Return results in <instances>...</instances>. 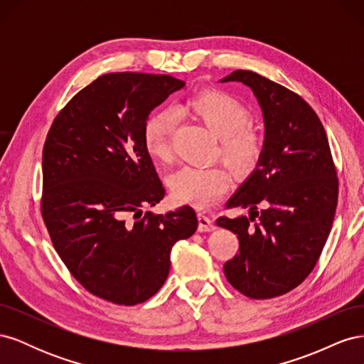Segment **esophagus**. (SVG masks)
Here are the masks:
<instances>
[{"label": "esophagus", "instance_id": "obj_1", "mask_svg": "<svg viewBox=\"0 0 364 364\" xmlns=\"http://www.w3.org/2000/svg\"><path fill=\"white\" fill-rule=\"evenodd\" d=\"M197 218H199V230H200V232H209V230L215 229L214 220L209 215H205V214L200 213L199 215H197Z\"/></svg>", "mask_w": 364, "mask_h": 364}]
</instances>
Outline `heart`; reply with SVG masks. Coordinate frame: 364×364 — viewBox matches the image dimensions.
I'll return each instance as SVG.
<instances>
[{
  "instance_id": "b5f03b06",
  "label": "heart",
  "mask_w": 364,
  "mask_h": 364,
  "mask_svg": "<svg viewBox=\"0 0 364 364\" xmlns=\"http://www.w3.org/2000/svg\"><path fill=\"white\" fill-rule=\"evenodd\" d=\"M215 134L220 139V155L237 174H247L257 167L264 136L250 126L249 109L238 98L220 90H203L190 95L179 107ZM176 119L167 111L151 112L142 127V144L153 161L168 162L173 153ZM230 185L223 167H183L168 182L171 196L181 203L194 208L213 205Z\"/></svg>"
}]
</instances>
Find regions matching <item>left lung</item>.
<instances>
[{
	"mask_svg": "<svg viewBox=\"0 0 364 364\" xmlns=\"http://www.w3.org/2000/svg\"><path fill=\"white\" fill-rule=\"evenodd\" d=\"M222 82L249 86L266 126L257 170L226 203L250 215L217 218L240 243L223 269L241 294L272 299L304 282L321 257L337 208V170L321 119L301 95L246 70Z\"/></svg>",
	"mask_w": 364,
	"mask_h": 364,
	"instance_id": "1",
	"label": "left lung"
}]
</instances>
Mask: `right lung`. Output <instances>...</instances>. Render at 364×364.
<instances>
[{
    "label": "right lung",
    "mask_w": 364,
    "mask_h": 364,
    "mask_svg": "<svg viewBox=\"0 0 364 364\" xmlns=\"http://www.w3.org/2000/svg\"><path fill=\"white\" fill-rule=\"evenodd\" d=\"M185 82L164 74L109 73L54 118L42 150L41 213L73 277L117 305L146 302L170 272L176 241L197 229L191 206L144 215L165 190L142 144L150 112Z\"/></svg>",
    "instance_id": "obj_1"
}]
</instances>
